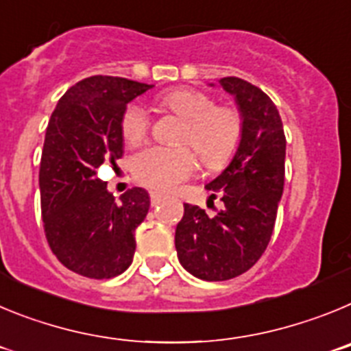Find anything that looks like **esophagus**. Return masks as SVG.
Wrapping results in <instances>:
<instances>
[{"label":"esophagus","instance_id":"34e87169","mask_svg":"<svg viewBox=\"0 0 351 351\" xmlns=\"http://www.w3.org/2000/svg\"><path fill=\"white\" fill-rule=\"evenodd\" d=\"M151 206H158V204H161V200H163V195L156 193V191H151Z\"/></svg>","mask_w":351,"mask_h":351}]
</instances>
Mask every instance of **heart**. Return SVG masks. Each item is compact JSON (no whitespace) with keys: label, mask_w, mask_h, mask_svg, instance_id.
<instances>
[{"label":"heart","mask_w":351,"mask_h":351,"mask_svg":"<svg viewBox=\"0 0 351 351\" xmlns=\"http://www.w3.org/2000/svg\"><path fill=\"white\" fill-rule=\"evenodd\" d=\"M158 104L167 112L184 119L178 142L186 145H153L141 151L132 161V173L137 182L151 190L170 191L197 169L192 148L209 169L223 167L237 153L243 141L244 119L235 107L216 105L209 93L193 88L163 93L158 96ZM119 128L126 144H142L151 128L147 110L138 104H130L123 110Z\"/></svg>","instance_id":"1"}]
</instances>
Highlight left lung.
<instances>
[{
    "instance_id": "left-lung-1",
    "label": "left lung",
    "mask_w": 351,
    "mask_h": 351,
    "mask_svg": "<svg viewBox=\"0 0 351 351\" xmlns=\"http://www.w3.org/2000/svg\"><path fill=\"white\" fill-rule=\"evenodd\" d=\"M235 96L244 119L243 141L221 176L206 186L223 209L207 216L184 204L176 228V250L182 267L206 281L244 274L267 250L285 186L283 123L274 101L239 77L219 80Z\"/></svg>"
}]
</instances>
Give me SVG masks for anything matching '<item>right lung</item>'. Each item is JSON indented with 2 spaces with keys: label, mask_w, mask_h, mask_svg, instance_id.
Returning a JSON list of instances; mask_svg holds the SVG:
<instances>
[{
  "label": "right lung",
  "mask_w": 351,
  "mask_h": 351,
  "mask_svg": "<svg viewBox=\"0 0 351 351\" xmlns=\"http://www.w3.org/2000/svg\"><path fill=\"white\" fill-rule=\"evenodd\" d=\"M151 88L123 77L93 75L71 86L49 119L40 161V204L45 237L64 267L108 280L130 267L135 230L149 195L132 188L116 202L101 165L123 158L119 121L128 101Z\"/></svg>",
  "instance_id": "add662e5"
}]
</instances>
